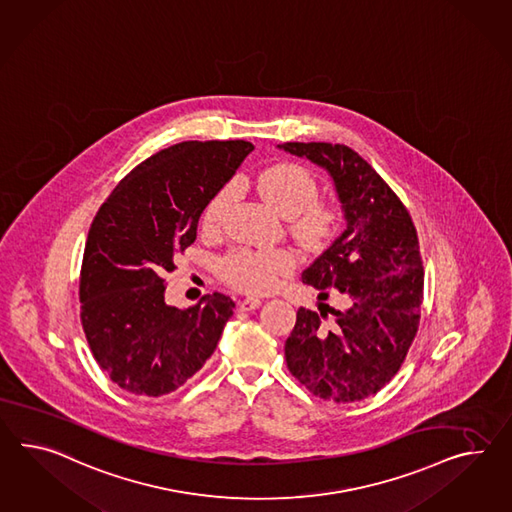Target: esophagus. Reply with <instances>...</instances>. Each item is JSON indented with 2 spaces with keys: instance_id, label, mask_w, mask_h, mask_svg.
Returning <instances> with one entry per match:
<instances>
[{
  "instance_id": "34e87169",
  "label": "esophagus",
  "mask_w": 512,
  "mask_h": 512,
  "mask_svg": "<svg viewBox=\"0 0 512 512\" xmlns=\"http://www.w3.org/2000/svg\"><path fill=\"white\" fill-rule=\"evenodd\" d=\"M260 304H262V301L256 299V297H245V299H239V301H237V306H239L241 312H250V310L258 308Z\"/></svg>"
}]
</instances>
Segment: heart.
Wrapping results in <instances>:
<instances>
[{"mask_svg": "<svg viewBox=\"0 0 512 512\" xmlns=\"http://www.w3.org/2000/svg\"><path fill=\"white\" fill-rule=\"evenodd\" d=\"M260 197L280 215L288 217L289 230L302 247L325 249L340 228L343 211L338 204L319 200V184L312 172L299 163L280 161L256 178ZM237 197L236 185H224L202 211V230L215 234L223 228L224 219ZM297 258L288 249H237L219 260V275L226 284L249 291L265 293L278 286L282 276L295 269Z\"/></svg>", "mask_w": 512, "mask_h": 512, "instance_id": "obj_1", "label": "heart"}]
</instances>
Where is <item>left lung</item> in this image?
Masks as SVG:
<instances>
[{
	"label": "left lung",
	"instance_id": "1",
	"mask_svg": "<svg viewBox=\"0 0 512 512\" xmlns=\"http://www.w3.org/2000/svg\"><path fill=\"white\" fill-rule=\"evenodd\" d=\"M289 154L325 167L343 204L347 228L304 273L319 299L299 308L286 340V362L312 394L354 403L384 388L407 358L420 327L423 265L416 226L401 198L353 148L284 143ZM330 311L335 317L327 319Z\"/></svg>",
	"mask_w": 512,
	"mask_h": 512
}]
</instances>
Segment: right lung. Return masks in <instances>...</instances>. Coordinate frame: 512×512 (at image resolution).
Returning a JSON list of instances; mask_svg holds the SVG:
<instances>
[{"instance_id":"right-lung-1","label":"right lung","mask_w":512,"mask_h":512,"mask_svg":"<svg viewBox=\"0 0 512 512\" xmlns=\"http://www.w3.org/2000/svg\"><path fill=\"white\" fill-rule=\"evenodd\" d=\"M252 150L249 141L169 146L126 174L96 213L79 273V317L94 360L122 390L171 394L221 340L236 302L213 293L187 310L169 306L165 275Z\"/></svg>"}]
</instances>
